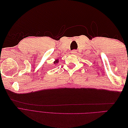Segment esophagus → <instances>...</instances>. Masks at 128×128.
Listing matches in <instances>:
<instances>
[{
    "mask_svg": "<svg viewBox=\"0 0 128 128\" xmlns=\"http://www.w3.org/2000/svg\"><path fill=\"white\" fill-rule=\"evenodd\" d=\"M76 53H77V52L76 50H72V51H71V53L74 54H76Z\"/></svg>",
    "mask_w": 128,
    "mask_h": 128,
    "instance_id": "obj_1",
    "label": "esophagus"
}]
</instances>
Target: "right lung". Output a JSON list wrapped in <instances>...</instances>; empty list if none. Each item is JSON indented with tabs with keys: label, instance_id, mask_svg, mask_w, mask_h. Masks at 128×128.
<instances>
[{
	"label": "right lung",
	"instance_id": "1",
	"mask_svg": "<svg viewBox=\"0 0 128 128\" xmlns=\"http://www.w3.org/2000/svg\"><path fill=\"white\" fill-rule=\"evenodd\" d=\"M58 62H59V61H58V60H56V61L54 63V64H57V63Z\"/></svg>",
	"mask_w": 128,
	"mask_h": 128
}]
</instances>
